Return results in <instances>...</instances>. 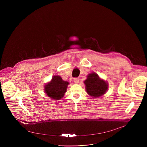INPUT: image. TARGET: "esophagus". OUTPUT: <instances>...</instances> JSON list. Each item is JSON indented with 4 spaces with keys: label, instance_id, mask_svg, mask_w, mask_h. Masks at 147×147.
I'll use <instances>...</instances> for the list:
<instances>
[{
    "label": "esophagus",
    "instance_id": "1",
    "mask_svg": "<svg viewBox=\"0 0 147 147\" xmlns=\"http://www.w3.org/2000/svg\"><path fill=\"white\" fill-rule=\"evenodd\" d=\"M74 83H76V84H78V83H79V79L78 78H74Z\"/></svg>",
    "mask_w": 147,
    "mask_h": 147
}]
</instances>
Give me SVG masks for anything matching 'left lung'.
I'll use <instances>...</instances> for the list:
<instances>
[{
    "label": "left lung",
    "instance_id": "obj_1",
    "mask_svg": "<svg viewBox=\"0 0 147 147\" xmlns=\"http://www.w3.org/2000/svg\"><path fill=\"white\" fill-rule=\"evenodd\" d=\"M84 82L86 92L91 97L97 98L101 96L108 90L109 84L100 78L95 72L89 74Z\"/></svg>",
    "mask_w": 147,
    "mask_h": 147
}]
</instances>
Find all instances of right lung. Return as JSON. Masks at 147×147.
Instances as JSON below:
<instances>
[{
    "label": "right lung",
    "instance_id": "right-lung-1",
    "mask_svg": "<svg viewBox=\"0 0 147 147\" xmlns=\"http://www.w3.org/2000/svg\"><path fill=\"white\" fill-rule=\"evenodd\" d=\"M69 83L64 81L59 76H54L51 80L44 86V92L48 97L52 100H60L67 91Z\"/></svg>",
    "mask_w": 147,
    "mask_h": 147
}]
</instances>
